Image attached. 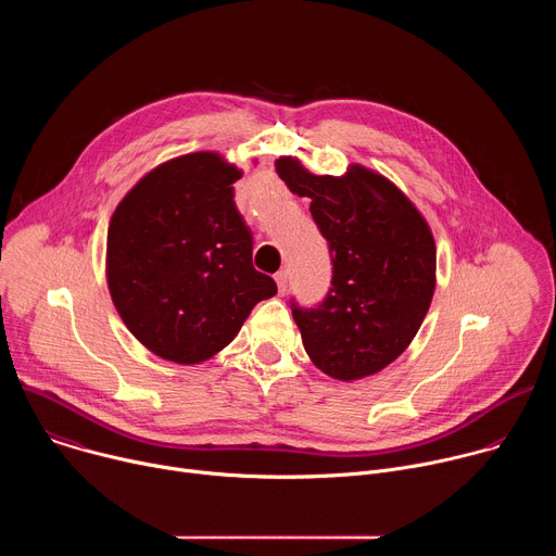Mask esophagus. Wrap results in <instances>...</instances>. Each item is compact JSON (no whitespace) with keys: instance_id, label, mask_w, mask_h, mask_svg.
I'll return each mask as SVG.
<instances>
[{"instance_id":"obj_1","label":"esophagus","mask_w":556,"mask_h":556,"mask_svg":"<svg viewBox=\"0 0 556 556\" xmlns=\"http://www.w3.org/2000/svg\"><path fill=\"white\" fill-rule=\"evenodd\" d=\"M275 281H277L279 294H286V290H288V270H279V273L275 275Z\"/></svg>"}]
</instances>
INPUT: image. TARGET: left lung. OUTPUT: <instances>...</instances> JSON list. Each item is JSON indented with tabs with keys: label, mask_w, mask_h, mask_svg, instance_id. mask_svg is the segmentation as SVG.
<instances>
[{
	"label": "left lung",
	"mask_w": 556,
	"mask_h": 556,
	"mask_svg": "<svg viewBox=\"0 0 556 556\" xmlns=\"http://www.w3.org/2000/svg\"><path fill=\"white\" fill-rule=\"evenodd\" d=\"M279 178L330 244L332 288L319 307L292 316L309 361L337 380H361L399 358L435 292V242L425 215L391 180L363 165L316 176L281 155Z\"/></svg>",
	"instance_id": "left-lung-1"
}]
</instances>
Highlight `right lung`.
Here are the masks:
<instances>
[{
	"instance_id": "1",
	"label": "right lung",
	"mask_w": 556,
	"mask_h": 556,
	"mask_svg": "<svg viewBox=\"0 0 556 556\" xmlns=\"http://www.w3.org/2000/svg\"><path fill=\"white\" fill-rule=\"evenodd\" d=\"M242 169L217 151L153 167L118 202L105 273L127 330L155 356L198 365L277 294L253 268V235L232 202Z\"/></svg>"
}]
</instances>
